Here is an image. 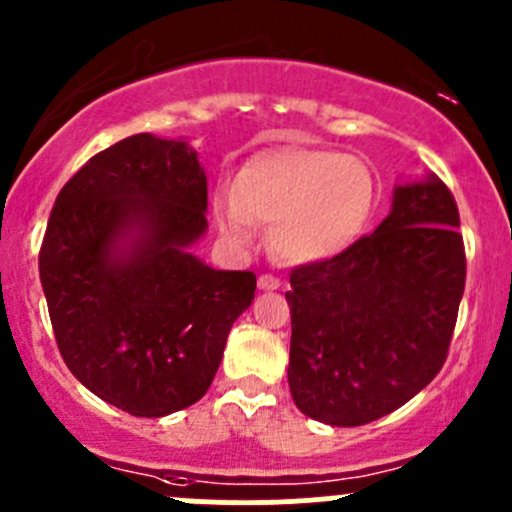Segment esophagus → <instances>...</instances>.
Wrapping results in <instances>:
<instances>
[{"mask_svg":"<svg viewBox=\"0 0 512 512\" xmlns=\"http://www.w3.org/2000/svg\"><path fill=\"white\" fill-rule=\"evenodd\" d=\"M282 282L272 275H260L257 277V287L265 289V292H272V289H280Z\"/></svg>","mask_w":512,"mask_h":512,"instance_id":"obj_1","label":"esophagus"}]
</instances>
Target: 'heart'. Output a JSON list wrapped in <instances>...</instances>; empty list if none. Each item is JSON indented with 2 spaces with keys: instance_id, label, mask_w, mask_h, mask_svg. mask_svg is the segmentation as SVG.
I'll return each instance as SVG.
<instances>
[{
  "instance_id": "obj_1",
  "label": "heart",
  "mask_w": 512,
  "mask_h": 512,
  "mask_svg": "<svg viewBox=\"0 0 512 512\" xmlns=\"http://www.w3.org/2000/svg\"><path fill=\"white\" fill-rule=\"evenodd\" d=\"M376 183L359 158L322 148H280L252 158L232 193L215 198L220 232L240 247L255 242V223L270 227V247L292 265L342 255L369 227Z\"/></svg>"
}]
</instances>
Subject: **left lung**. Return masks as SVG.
Here are the masks:
<instances>
[{"label":"left lung","instance_id":"left-lung-1","mask_svg":"<svg viewBox=\"0 0 512 512\" xmlns=\"http://www.w3.org/2000/svg\"><path fill=\"white\" fill-rule=\"evenodd\" d=\"M451 190L433 173L394 185L371 235L289 275L287 381L304 416L364 426L441 371L466 287Z\"/></svg>","mask_w":512,"mask_h":512}]
</instances>
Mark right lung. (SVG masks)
I'll list each match as a JSON object with an SVG mask.
<instances>
[{"label":"right lung","instance_id":"obj_1","mask_svg":"<svg viewBox=\"0 0 512 512\" xmlns=\"http://www.w3.org/2000/svg\"><path fill=\"white\" fill-rule=\"evenodd\" d=\"M208 178L185 138H123L61 188L39 252L56 344L106 404L160 418L205 396L252 272L215 270Z\"/></svg>","mask_w":512,"mask_h":512}]
</instances>
